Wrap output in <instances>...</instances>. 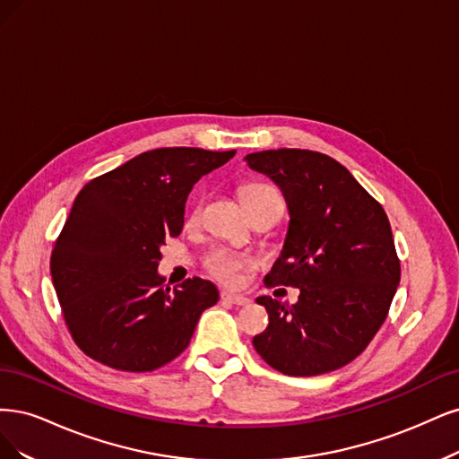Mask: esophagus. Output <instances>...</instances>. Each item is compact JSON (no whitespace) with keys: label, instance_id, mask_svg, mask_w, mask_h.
<instances>
[{"label":"esophagus","instance_id":"esophagus-1","mask_svg":"<svg viewBox=\"0 0 459 459\" xmlns=\"http://www.w3.org/2000/svg\"><path fill=\"white\" fill-rule=\"evenodd\" d=\"M221 299L232 305H249V298L240 293H232V291H221Z\"/></svg>","mask_w":459,"mask_h":459}]
</instances>
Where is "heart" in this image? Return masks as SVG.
I'll list each match as a JSON object with an SVG mask.
<instances>
[{"mask_svg": "<svg viewBox=\"0 0 459 459\" xmlns=\"http://www.w3.org/2000/svg\"><path fill=\"white\" fill-rule=\"evenodd\" d=\"M240 200H242L247 213H251L254 210L261 208V205H267V204L282 205V200H280L278 192L264 183H249V185L242 186ZM198 219H200V205H195L186 217V223L196 225ZM251 264H254V261L240 255V254H236V251H230V249H215L213 254L205 259V267H208L210 274L213 278H217L219 282H223L227 286L240 284L244 271L249 269Z\"/></svg>", "mask_w": 459, "mask_h": 459, "instance_id": "1", "label": "heart"}]
</instances>
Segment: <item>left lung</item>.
Segmentation results:
<instances>
[{
    "label": "left lung",
    "mask_w": 459,
    "mask_h": 459,
    "mask_svg": "<svg viewBox=\"0 0 459 459\" xmlns=\"http://www.w3.org/2000/svg\"><path fill=\"white\" fill-rule=\"evenodd\" d=\"M246 161L282 190L290 213L264 284L299 288L295 305L257 298L269 326L254 337V347L286 376L333 372L372 342L401 282L389 219L326 154L278 149L247 154Z\"/></svg>",
    "instance_id": "left-lung-1"
}]
</instances>
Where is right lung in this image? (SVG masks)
<instances>
[{
  "label": "right lung",
  "instance_id": "right-lung-1",
  "mask_svg": "<svg viewBox=\"0 0 459 459\" xmlns=\"http://www.w3.org/2000/svg\"><path fill=\"white\" fill-rule=\"evenodd\" d=\"M234 154L156 149L80 190L53 247L51 278L87 357L122 372H152L186 349L219 291L202 278L166 286L160 247L181 234L192 186Z\"/></svg>",
  "mask_w": 459,
  "mask_h": 459
}]
</instances>
